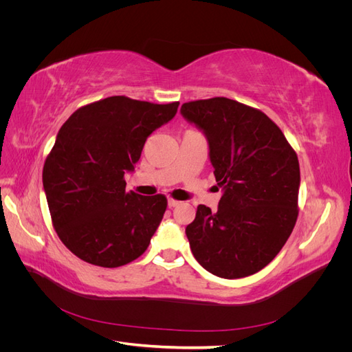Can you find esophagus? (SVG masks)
<instances>
[{"mask_svg":"<svg viewBox=\"0 0 352 352\" xmlns=\"http://www.w3.org/2000/svg\"><path fill=\"white\" fill-rule=\"evenodd\" d=\"M167 204H168L170 208H173V207H176V206L179 204V201H176V199H173V198H168V199H167Z\"/></svg>","mask_w":352,"mask_h":352,"instance_id":"esophagus-1","label":"esophagus"}]
</instances>
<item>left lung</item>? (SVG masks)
Instances as JSON below:
<instances>
[{
    "instance_id": "obj_1",
    "label": "left lung",
    "mask_w": 352,
    "mask_h": 352,
    "mask_svg": "<svg viewBox=\"0 0 352 352\" xmlns=\"http://www.w3.org/2000/svg\"><path fill=\"white\" fill-rule=\"evenodd\" d=\"M180 113L204 132L217 185V211L198 206L186 236L197 261L225 279L264 269L298 217L300 163L274 122L235 100L185 102Z\"/></svg>"
}]
</instances>
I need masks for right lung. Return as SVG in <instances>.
<instances>
[{
  "instance_id": "add662e5",
  "label": "right lung",
  "mask_w": 352,
  "mask_h": 352,
  "mask_svg": "<svg viewBox=\"0 0 352 352\" xmlns=\"http://www.w3.org/2000/svg\"><path fill=\"white\" fill-rule=\"evenodd\" d=\"M177 107L117 95L80 107L61 126L42 184L52 226L80 260L113 269L148 248L167 199L126 192L124 175L133 172L146 138Z\"/></svg>"
}]
</instances>
